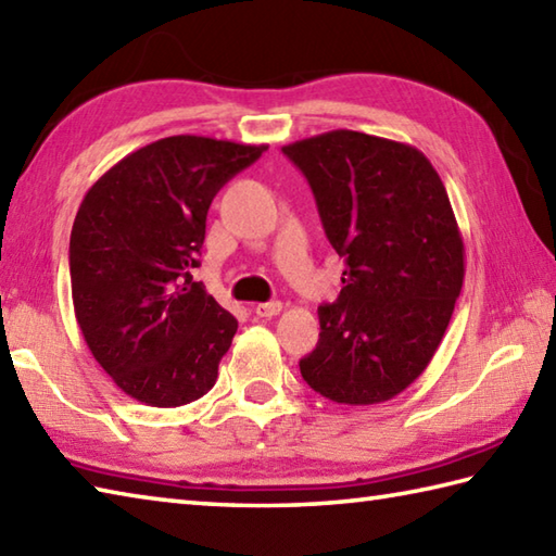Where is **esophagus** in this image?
Here are the masks:
<instances>
[{
	"mask_svg": "<svg viewBox=\"0 0 556 556\" xmlns=\"http://www.w3.org/2000/svg\"><path fill=\"white\" fill-rule=\"evenodd\" d=\"M254 312H256V317H276V314H280L282 312V302H278V300H274V302H258V305L254 307Z\"/></svg>",
	"mask_w": 556,
	"mask_h": 556,
	"instance_id": "esophagus-1",
	"label": "esophagus"
}]
</instances>
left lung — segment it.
I'll list each match as a JSON object with an SVG mask.
<instances>
[{
    "label": "left lung",
    "instance_id": "left-lung-1",
    "mask_svg": "<svg viewBox=\"0 0 556 556\" xmlns=\"http://www.w3.org/2000/svg\"><path fill=\"white\" fill-rule=\"evenodd\" d=\"M282 154L305 174L345 264L300 372L331 402L392 400L428 368L463 290L465 244L441 176L412 144L355 130L314 135Z\"/></svg>",
    "mask_w": 556,
    "mask_h": 556
}]
</instances>
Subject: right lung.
Instances as JSON below:
<instances>
[{
    "label": "right lung",
    "instance_id": "1",
    "mask_svg": "<svg viewBox=\"0 0 556 556\" xmlns=\"http://www.w3.org/2000/svg\"><path fill=\"white\" fill-rule=\"evenodd\" d=\"M266 150L174 135L123 156L84 195L72 302L91 355L132 400L169 408L213 390L237 319L191 274L213 198Z\"/></svg>",
    "mask_w": 556,
    "mask_h": 556
}]
</instances>
